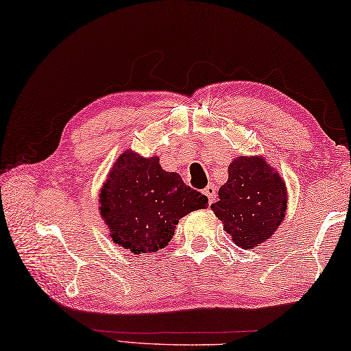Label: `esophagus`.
<instances>
[{"label": "esophagus", "instance_id": "34e87169", "mask_svg": "<svg viewBox=\"0 0 351 351\" xmlns=\"http://www.w3.org/2000/svg\"><path fill=\"white\" fill-rule=\"evenodd\" d=\"M204 194L206 197H208V202L213 204L215 199H216V186L213 183H210V185H206V188L204 189Z\"/></svg>", "mask_w": 351, "mask_h": 351}]
</instances>
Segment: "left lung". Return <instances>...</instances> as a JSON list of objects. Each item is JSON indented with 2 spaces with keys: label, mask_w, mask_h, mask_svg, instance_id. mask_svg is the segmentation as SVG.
<instances>
[{
  "label": "left lung",
  "mask_w": 351,
  "mask_h": 351,
  "mask_svg": "<svg viewBox=\"0 0 351 351\" xmlns=\"http://www.w3.org/2000/svg\"><path fill=\"white\" fill-rule=\"evenodd\" d=\"M219 199L211 205L223 232L241 249L272 237L288 210V189L278 171L263 155H239L228 166V180L219 188Z\"/></svg>",
  "instance_id": "left-lung-1"
}]
</instances>
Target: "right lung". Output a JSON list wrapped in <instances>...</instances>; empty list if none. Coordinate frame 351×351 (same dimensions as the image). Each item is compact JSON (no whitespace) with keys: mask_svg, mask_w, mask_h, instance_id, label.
<instances>
[{"mask_svg":"<svg viewBox=\"0 0 351 351\" xmlns=\"http://www.w3.org/2000/svg\"><path fill=\"white\" fill-rule=\"evenodd\" d=\"M99 215L114 244L132 254H155L174 237L183 216L205 208L208 199L168 172L157 155L132 149L119 155L99 191Z\"/></svg>","mask_w":351,"mask_h":351,"instance_id":"obj_1","label":"right lung"}]
</instances>
